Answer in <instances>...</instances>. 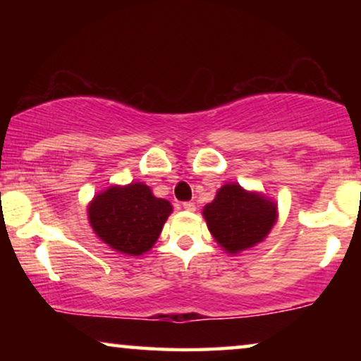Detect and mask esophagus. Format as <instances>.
Returning <instances> with one entry per match:
<instances>
[{"instance_id":"esophagus-1","label":"esophagus","mask_w":361,"mask_h":361,"mask_svg":"<svg viewBox=\"0 0 361 361\" xmlns=\"http://www.w3.org/2000/svg\"><path fill=\"white\" fill-rule=\"evenodd\" d=\"M182 209L187 212H195V204L194 202H184V204H182Z\"/></svg>"}]
</instances>
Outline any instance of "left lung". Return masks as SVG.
Returning a JSON list of instances; mask_svg holds the SVG:
<instances>
[{"mask_svg": "<svg viewBox=\"0 0 361 361\" xmlns=\"http://www.w3.org/2000/svg\"><path fill=\"white\" fill-rule=\"evenodd\" d=\"M204 216L220 246L228 253H238L269 233L276 221V205L238 184H226L216 192L215 200L205 205Z\"/></svg>", "mask_w": 361, "mask_h": 361, "instance_id": "left-lung-1", "label": "left lung"}]
</instances>
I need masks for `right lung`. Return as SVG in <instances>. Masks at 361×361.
Masks as SVG:
<instances>
[{
    "label": "right lung",
    "mask_w": 361,
    "mask_h": 361,
    "mask_svg": "<svg viewBox=\"0 0 361 361\" xmlns=\"http://www.w3.org/2000/svg\"><path fill=\"white\" fill-rule=\"evenodd\" d=\"M172 212L167 200L157 199L141 182L110 187L88 207V220L102 241L126 255H142L159 238Z\"/></svg>",
    "instance_id": "add662e5"
}]
</instances>
